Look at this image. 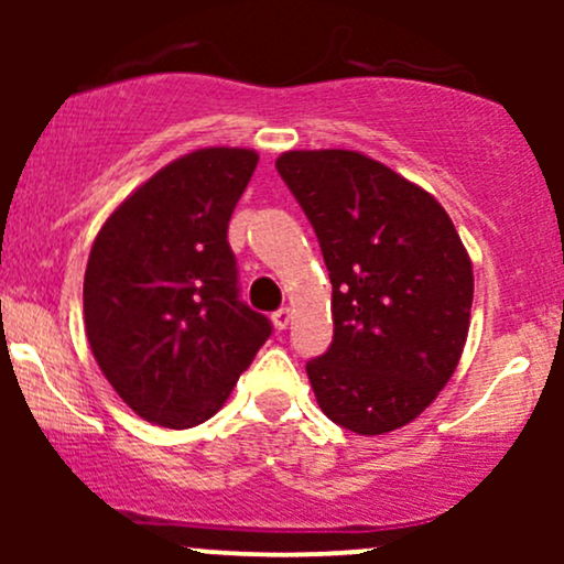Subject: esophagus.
Here are the masks:
<instances>
[{
    "label": "esophagus",
    "instance_id": "obj_1",
    "mask_svg": "<svg viewBox=\"0 0 564 564\" xmlns=\"http://www.w3.org/2000/svg\"><path fill=\"white\" fill-rule=\"evenodd\" d=\"M289 323H291V310L289 307L275 310V313H273V326L278 328V332H283V328H286Z\"/></svg>",
    "mask_w": 564,
    "mask_h": 564
}]
</instances>
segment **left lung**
<instances>
[{
    "mask_svg": "<svg viewBox=\"0 0 564 564\" xmlns=\"http://www.w3.org/2000/svg\"><path fill=\"white\" fill-rule=\"evenodd\" d=\"M275 170L318 236L334 339L307 360L321 411L358 435L419 416L448 384L475 278L430 193L355 151H289Z\"/></svg>",
    "mask_w": 564,
    "mask_h": 564,
    "instance_id": "obj_1",
    "label": "left lung"
}]
</instances>
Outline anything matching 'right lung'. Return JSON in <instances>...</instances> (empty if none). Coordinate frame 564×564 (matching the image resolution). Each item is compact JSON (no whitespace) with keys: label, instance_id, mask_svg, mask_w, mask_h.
Listing matches in <instances>:
<instances>
[{"label":"right lung","instance_id":"1","mask_svg":"<svg viewBox=\"0 0 564 564\" xmlns=\"http://www.w3.org/2000/svg\"><path fill=\"white\" fill-rule=\"evenodd\" d=\"M254 151L204 148L172 161L97 232L84 326L119 398L145 422L187 430L223 408L273 323L241 302L228 223Z\"/></svg>","mask_w":564,"mask_h":564}]
</instances>
